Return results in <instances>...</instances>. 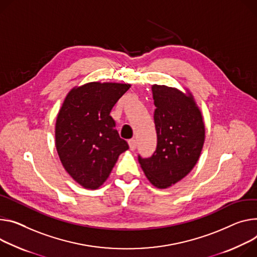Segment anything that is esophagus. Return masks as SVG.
I'll return each mask as SVG.
<instances>
[{"label": "esophagus", "mask_w": 257, "mask_h": 257, "mask_svg": "<svg viewBox=\"0 0 257 257\" xmlns=\"http://www.w3.org/2000/svg\"><path fill=\"white\" fill-rule=\"evenodd\" d=\"M128 145H129V148L131 151H134L136 149V146H137V143L135 139H129L128 141Z\"/></svg>", "instance_id": "esophagus-1"}]
</instances>
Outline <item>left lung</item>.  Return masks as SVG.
Masks as SVG:
<instances>
[{
    "mask_svg": "<svg viewBox=\"0 0 257 257\" xmlns=\"http://www.w3.org/2000/svg\"><path fill=\"white\" fill-rule=\"evenodd\" d=\"M157 149L153 156H138L147 178L158 189H167L188 175L197 164L205 142V125L190 91L153 85Z\"/></svg>",
    "mask_w": 257,
    "mask_h": 257,
    "instance_id": "left-lung-1",
    "label": "left lung"
}]
</instances>
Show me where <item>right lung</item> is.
<instances>
[{
	"instance_id": "1",
	"label": "right lung",
	"mask_w": 257,
	"mask_h": 257,
	"mask_svg": "<svg viewBox=\"0 0 257 257\" xmlns=\"http://www.w3.org/2000/svg\"><path fill=\"white\" fill-rule=\"evenodd\" d=\"M130 87L100 82L76 86L59 109L55 147L65 171L85 189L101 186L119 156L129 149L109 113Z\"/></svg>"
}]
</instances>
